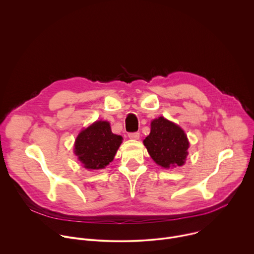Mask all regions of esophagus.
I'll list each match as a JSON object with an SVG mask.
<instances>
[{"label":"esophagus","mask_w":254,"mask_h":254,"mask_svg":"<svg viewBox=\"0 0 254 254\" xmlns=\"http://www.w3.org/2000/svg\"><path fill=\"white\" fill-rule=\"evenodd\" d=\"M128 137L131 138V139H138L139 137V132L135 131V132H128Z\"/></svg>","instance_id":"1"}]
</instances>
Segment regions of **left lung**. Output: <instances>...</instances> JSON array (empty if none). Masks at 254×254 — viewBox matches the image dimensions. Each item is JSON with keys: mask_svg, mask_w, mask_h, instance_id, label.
Here are the masks:
<instances>
[{"mask_svg": "<svg viewBox=\"0 0 254 254\" xmlns=\"http://www.w3.org/2000/svg\"><path fill=\"white\" fill-rule=\"evenodd\" d=\"M143 144L152 159L167 169L184 165L188 155L189 141L184 130L162 117L152 122Z\"/></svg>", "mask_w": 254, "mask_h": 254, "instance_id": "1", "label": "left lung"}]
</instances>
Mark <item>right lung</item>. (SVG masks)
Returning a JSON list of instances; mask_svg holds the SVG:
<instances>
[{
  "label": "right lung",
  "mask_w": 254,
  "mask_h": 254,
  "mask_svg": "<svg viewBox=\"0 0 254 254\" xmlns=\"http://www.w3.org/2000/svg\"><path fill=\"white\" fill-rule=\"evenodd\" d=\"M122 139L121 135L112 132L110 123L96 122L78 134L74 152L84 168L102 169L114 160Z\"/></svg>",
  "instance_id": "1"
}]
</instances>
